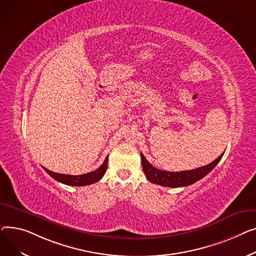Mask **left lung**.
Masks as SVG:
<instances>
[{"label": "left lung", "mask_w": 256, "mask_h": 256, "mask_svg": "<svg viewBox=\"0 0 256 256\" xmlns=\"http://www.w3.org/2000/svg\"><path fill=\"white\" fill-rule=\"evenodd\" d=\"M224 154V153H223ZM223 154H221L216 160L211 162L210 164L204 165V166L191 170H184V172H166L161 170L150 163L146 157L140 153L142 157V165L144 174L150 182H152L157 185L165 186V187H186L195 182L200 181V178L206 176L210 172H211L218 162L221 160Z\"/></svg>", "instance_id": "1"}]
</instances>
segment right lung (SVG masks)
Segmentation results:
<instances>
[{"instance_id":"obj_1","label":"right lung","mask_w":256,"mask_h":256,"mask_svg":"<svg viewBox=\"0 0 256 256\" xmlns=\"http://www.w3.org/2000/svg\"><path fill=\"white\" fill-rule=\"evenodd\" d=\"M108 157L105 158L104 162L102 163L101 166H99L96 170L88 172L80 176H71V174H58L50 172L43 168V170L46 172L52 178H54L56 181L63 183L65 185L69 186H86V185H91L96 182H98L99 180L104 176L105 172H106L108 168Z\"/></svg>"}]
</instances>
